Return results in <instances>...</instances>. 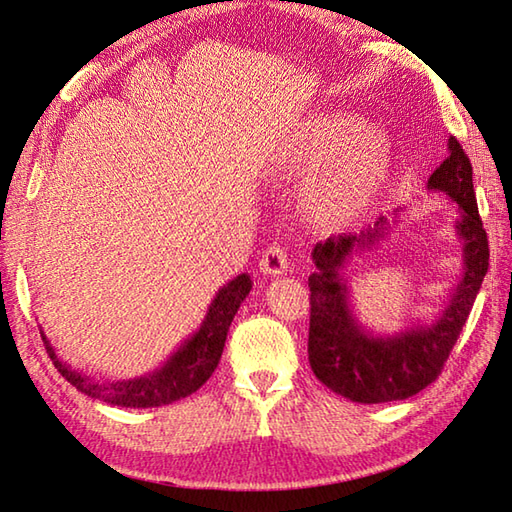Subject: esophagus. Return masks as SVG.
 <instances>
[{"mask_svg": "<svg viewBox=\"0 0 512 512\" xmlns=\"http://www.w3.org/2000/svg\"><path fill=\"white\" fill-rule=\"evenodd\" d=\"M288 268H290L288 255H286V250L281 248L279 244L268 246V248L264 250L262 259H259V273L270 275V277L284 275V273H288Z\"/></svg>", "mask_w": 512, "mask_h": 512, "instance_id": "obj_1", "label": "esophagus"}]
</instances>
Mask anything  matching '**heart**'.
<instances>
[{
    "mask_svg": "<svg viewBox=\"0 0 512 512\" xmlns=\"http://www.w3.org/2000/svg\"><path fill=\"white\" fill-rule=\"evenodd\" d=\"M325 157L331 160L303 187V206L319 226L343 228L361 220L383 189L391 165L389 138L352 114L310 116L281 145L275 171L297 176Z\"/></svg>",
    "mask_w": 512,
    "mask_h": 512,
    "instance_id": "heart-1",
    "label": "heart"
}]
</instances>
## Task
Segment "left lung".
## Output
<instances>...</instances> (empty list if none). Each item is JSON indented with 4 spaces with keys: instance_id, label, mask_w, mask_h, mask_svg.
Instances as JSON below:
<instances>
[{
    "instance_id": "obj_1",
    "label": "left lung",
    "mask_w": 512,
    "mask_h": 512,
    "mask_svg": "<svg viewBox=\"0 0 512 512\" xmlns=\"http://www.w3.org/2000/svg\"><path fill=\"white\" fill-rule=\"evenodd\" d=\"M427 189L447 193L460 206L455 231L464 242L462 279L431 325H413L387 336L372 334L352 310L343 268L354 255L372 250L385 237L387 217H378L361 235L330 237L312 250L317 270L308 277L310 367L325 387L352 402L376 405L405 400L431 385L469 319L488 270V239L477 211L473 167L455 136L449 138V156L431 173Z\"/></svg>"
}]
</instances>
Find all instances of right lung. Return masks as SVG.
I'll return each mask as SVG.
<instances>
[{
    "label": "right lung",
    "mask_w": 512,
    "mask_h": 512,
    "mask_svg": "<svg viewBox=\"0 0 512 512\" xmlns=\"http://www.w3.org/2000/svg\"><path fill=\"white\" fill-rule=\"evenodd\" d=\"M250 288H253V281H250L246 273L228 281L226 286L217 290L200 330L193 332L189 339L167 358L165 365L140 378L101 383V380H94L90 376H85L83 372H76L70 365H65L43 332L41 339L46 343V350L52 358L54 367L59 369V374L68 380L70 385L79 389L81 394L99 398L107 402V405L129 409L171 405V402L191 396L193 391H198L206 380L211 378L222 358L226 332L231 328V321L239 306H242V301L248 297Z\"/></svg>",
    "instance_id": "1"
}]
</instances>
